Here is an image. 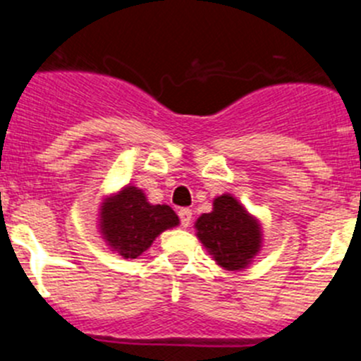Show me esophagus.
<instances>
[{
    "label": "esophagus",
    "instance_id": "obj_1",
    "mask_svg": "<svg viewBox=\"0 0 361 361\" xmlns=\"http://www.w3.org/2000/svg\"><path fill=\"white\" fill-rule=\"evenodd\" d=\"M178 216H180L181 226H183V228H187V226H190V221H192V210L181 209L180 212H178Z\"/></svg>",
    "mask_w": 361,
    "mask_h": 361
}]
</instances>
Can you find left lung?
Returning a JSON list of instances; mask_svg holds the SVG:
<instances>
[{
    "label": "left lung",
    "instance_id": "8db88e82",
    "mask_svg": "<svg viewBox=\"0 0 361 361\" xmlns=\"http://www.w3.org/2000/svg\"><path fill=\"white\" fill-rule=\"evenodd\" d=\"M196 235L217 266L228 271L248 268L262 248V225L232 194L214 197L212 210L194 223Z\"/></svg>",
    "mask_w": 361,
    "mask_h": 361
}]
</instances>
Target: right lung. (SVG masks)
Instances as JSON below:
<instances>
[{"instance_id":"add662e5","label":"right lung","mask_w":361,"mask_h":361,"mask_svg":"<svg viewBox=\"0 0 361 361\" xmlns=\"http://www.w3.org/2000/svg\"><path fill=\"white\" fill-rule=\"evenodd\" d=\"M97 216L104 243L124 259L140 257L161 232L180 225L169 204L149 203L144 190L131 183L106 194Z\"/></svg>"}]
</instances>
